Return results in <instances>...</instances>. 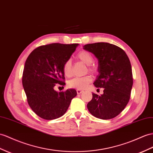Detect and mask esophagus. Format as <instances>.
Here are the masks:
<instances>
[{
  "label": "esophagus",
  "mask_w": 153,
  "mask_h": 153,
  "mask_svg": "<svg viewBox=\"0 0 153 153\" xmlns=\"http://www.w3.org/2000/svg\"><path fill=\"white\" fill-rule=\"evenodd\" d=\"M82 92H83V91H82V90H79V89H77V94H80Z\"/></svg>",
  "instance_id": "obj_1"
}]
</instances>
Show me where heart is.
<instances>
[{
  "label": "heart",
  "mask_w": 153,
  "mask_h": 153,
  "mask_svg": "<svg viewBox=\"0 0 153 153\" xmlns=\"http://www.w3.org/2000/svg\"><path fill=\"white\" fill-rule=\"evenodd\" d=\"M77 59L83 62L85 64L88 65V69L92 73H96L97 72V66L92 64L94 58L91 52L87 50H82L77 54ZM62 70L65 76L66 77H70L72 75V61L71 59L66 60L62 66ZM92 81V76L90 75L85 76L83 77H77L70 79L68 82L69 87L83 90L87 87V86Z\"/></svg>",
  "instance_id": "obj_1"
}]
</instances>
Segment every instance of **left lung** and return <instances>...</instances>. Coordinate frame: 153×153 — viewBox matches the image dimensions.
Instances as JSON below:
<instances>
[{
	"label": "left lung",
	"instance_id": "1",
	"mask_svg": "<svg viewBox=\"0 0 153 153\" xmlns=\"http://www.w3.org/2000/svg\"><path fill=\"white\" fill-rule=\"evenodd\" d=\"M83 48L98 59L99 75L94 85L104 88L101 96L92 93L87 108L97 118H114L123 111L130 100L133 84L130 60L123 49L108 42L85 45Z\"/></svg>",
	"mask_w": 153,
	"mask_h": 153
}]
</instances>
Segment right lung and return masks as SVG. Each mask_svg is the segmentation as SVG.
I'll list each match as a JSON object with an SVG mask.
<instances>
[{"label": "right lung", "mask_w": 153, "mask_h": 153, "mask_svg": "<svg viewBox=\"0 0 153 153\" xmlns=\"http://www.w3.org/2000/svg\"><path fill=\"white\" fill-rule=\"evenodd\" d=\"M77 45L52 43L40 46L27 58L22 86L29 106L42 119L51 120L62 116L77 95L75 89L57 92L54 87L65 85L62 66Z\"/></svg>", "instance_id": "add662e5"}]
</instances>
